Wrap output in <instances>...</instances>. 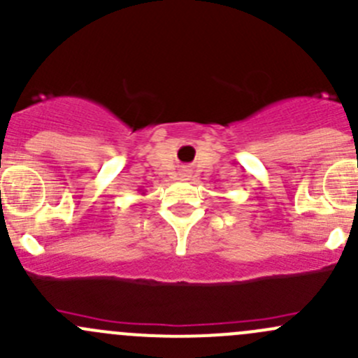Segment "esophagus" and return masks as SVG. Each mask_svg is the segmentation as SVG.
I'll use <instances>...</instances> for the list:
<instances>
[{"instance_id":"1","label":"esophagus","mask_w":358,"mask_h":358,"mask_svg":"<svg viewBox=\"0 0 358 358\" xmlns=\"http://www.w3.org/2000/svg\"><path fill=\"white\" fill-rule=\"evenodd\" d=\"M180 176H182V180L189 178V175H187V173H180Z\"/></svg>"}]
</instances>
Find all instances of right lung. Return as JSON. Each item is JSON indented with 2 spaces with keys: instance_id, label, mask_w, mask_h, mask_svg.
<instances>
[{
  "instance_id": "right-lung-1",
  "label": "right lung",
  "mask_w": 358,
  "mask_h": 358,
  "mask_svg": "<svg viewBox=\"0 0 358 358\" xmlns=\"http://www.w3.org/2000/svg\"><path fill=\"white\" fill-rule=\"evenodd\" d=\"M142 194H143V192H142Z\"/></svg>"
}]
</instances>
